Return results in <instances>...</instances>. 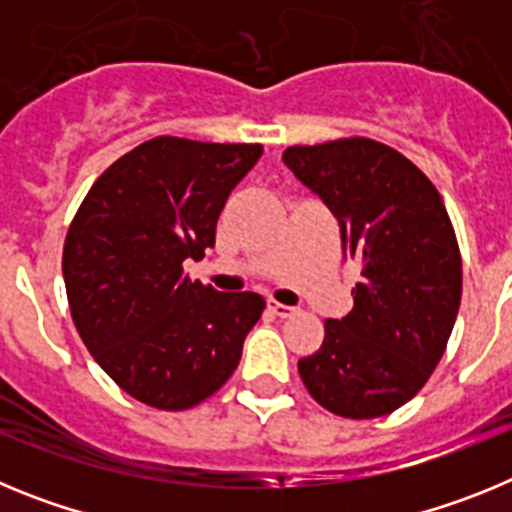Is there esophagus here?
Listing matches in <instances>:
<instances>
[{
	"instance_id": "1",
	"label": "esophagus",
	"mask_w": 512,
	"mask_h": 512,
	"mask_svg": "<svg viewBox=\"0 0 512 512\" xmlns=\"http://www.w3.org/2000/svg\"><path fill=\"white\" fill-rule=\"evenodd\" d=\"M266 307H269L271 315H277V318H289V315H295V307L282 305V302H277V300H269L266 302Z\"/></svg>"
}]
</instances>
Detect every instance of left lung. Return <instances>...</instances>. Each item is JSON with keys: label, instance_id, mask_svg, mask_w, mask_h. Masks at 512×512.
Here are the masks:
<instances>
[{"label": "left lung", "instance_id": "8db88e82", "mask_svg": "<svg viewBox=\"0 0 512 512\" xmlns=\"http://www.w3.org/2000/svg\"><path fill=\"white\" fill-rule=\"evenodd\" d=\"M284 164L341 225L361 266L354 310L325 320L320 348L297 369L312 400L351 420L413 400L441 361L461 302V253L431 179L372 138L292 146Z\"/></svg>", "mask_w": 512, "mask_h": 512}]
</instances>
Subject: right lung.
Wrapping results in <instances>:
<instances>
[{"mask_svg":"<svg viewBox=\"0 0 512 512\" xmlns=\"http://www.w3.org/2000/svg\"><path fill=\"white\" fill-rule=\"evenodd\" d=\"M261 143L158 138L92 184L63 243V282L81 341L120 390L158 410L200 405L235 372L266 302L184 274L215 246L228 194Z\"/></svg>","mask_w":512,"mask_h":512,"instance_id":"1","label":"right lung"}]
</instances>
